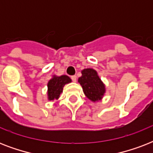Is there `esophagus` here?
I'll return each instance as SVG.
<instances>
[{"label": "esophagus", "mask_w": 153, "mask_h": 153, "mask_svg": "<svg viewBox=\"0 0 153 153\" xmlns=\"http://www.w3.org/2000/svg\"><path fill=\"white\" fill-rule=\"evenodd\" d=\"M71 80L73 82H75L77 81V77H76V75H72L71 77Z\"/></svg>", "instance_id": "34e87169"}]
</instances>
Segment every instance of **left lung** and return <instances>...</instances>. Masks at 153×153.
I'll list each match as a JSON object with an SVG mask.
<instances>
[{"instance_id":"1","label":"left lung","mask_w":153,"mask_h":153,"mask_svg":"<svg viewBox=\"0 0 153 153\" xmlns=\"http://www.w3.org/2000/svg\"><path fill=\"white\" fill-rule=\"evenodd\" d=\"M79 82L82 87L85 95L92 102L101 100L105 92V85L98 75L96 71L87 68L82 71V76Z\"/></svg>"}]
</instances>
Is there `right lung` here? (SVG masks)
I'll return each instance as SVG.
<instances>
[{
	"label": "right lung",
	"instance_id": "add662e5",
	"mask_svg": "<svg viewBox=\"0 0 153 153\" xmlns=\"http://www.w3.org/2000/svg\"><path fill=\"white\" fill-rule=\"evenodd\" d=\"M71 79L67 75L62 76H54L48 83V99L51 101L58 99L59 98L60 94L62 92V88L65 84L69 83Z\"/></svg>",
	"mask_w": 153,
	"mask_h": 153
}]
</instances>
